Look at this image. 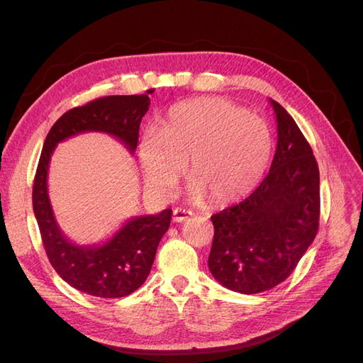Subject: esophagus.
Masks as SVG:
<instances>
[{"instance_id":"34e87169","label":"esophagus","mask_w":363,"mask_h":363,"mask_svg":"<svg viewBox=\"0 0 363 363\" xmlns=\"http://www.w3.org/2000/svg\"><path fill=\"white\" fill-rule=\"evenodd\" d=\"M191 216H192V212L186 211V208L177 207V208H174V212H172V221L174 223H184V221H188Z\"/></svg>"}]
</instances>
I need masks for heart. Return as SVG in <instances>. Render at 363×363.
Segmentation results:
<instances>
[{
  "label": "heart",
  "mask_w": 363,
  "mask_h": 363,
  "mask_svg": "<svg viewBox=\"0 0 363 363\" xmlns=\"http://www.w3.org/2000/svg\"><path fill=\"white\" fill-rule=\"evenodd\" d=\"M272 136L260 116L218 96L172 106L159 131L148 130L138 157L150 188L169 196L188 163L191 196L219 207L244 199L267 172Z\"/></svg>",
  "instance_id": "obj_1"
}]
</instances>
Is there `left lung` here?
I'll return each mask as SVG.
<instances>
[{"mask_svg": "<svg viewBox=\"0 0 363 363\" xmlns=\"http://www.w3.org/2000/svg\"><path fill=\"white\" fill-rule=\"evenodd\" d=\"M277 148L248 199L211 219L212 276L230 291L259 294L286 280L318 232L320 169L294 118L274 100Z\"/></svg>", "mask_w": 363, "mask_h": 363, "instance_id": "obj_1", "label": "left lung"}]
</instances>
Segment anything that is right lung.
I'll return each mask as SVG.
<instances>
[{"instance_id": "1", "label": "right lung", "mask_w": 363, "mask_h": 363, "mask_svg": "<svg viewBox=\"0 0 363 363\" xmlns=\"http://www.w3.org/2000/svg\"><path fill=\"white\" fill-rule=\"evenodd\" d=\"M148 107V95L98 98L63 113L43 142L33 184V211L52 268L72 288L87 295L121 298L140 288L151 271L160 239L168 232L172 211L164 208L157 215L130 218L103 244H75L62 232L52 212L48 196L50 160L62 140L87 131L111 135L135 155L139 125Z\"/></svg>"}]
</instances>
